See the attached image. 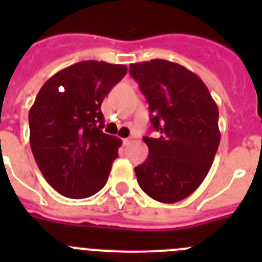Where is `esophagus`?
Listing matches in <instances>:
<instances>
[{
  "instance_id": "1",
  "label": "esophagus",
  "mask_w": 262,
  "mask_h": 262,
  "mask_svg": "<svg viewBox=\"0 0 262 262\" xmlns=\"http://www.w3.org/2000/svg\"><path fill=\"white\" fill-rule=\"evenodd\" d=\"M129 143H131V139H129V138L123 139V145H128Z\"/></svg>"
}]
</instances>
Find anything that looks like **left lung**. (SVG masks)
Returning a JSON list of instances; mask_svg holds the SVG:
<instances>
[{
	"label": "left lung",
	"instance_id": "left-lung-1",
	"mask_svg": "<svg viewBox=\"0 0 262 262\" xmlns=\"http://www.w3.org/2000/svg\"><path fill=\"white\" fill-rule=\"evenodd\" d=\"M129 73L147 98L157 138L144 136L149 154L135 168L139 186L163 203L185 200L212 165L221 133L219 111L196 75L168 60L129 64Z\"/></svg>",
	"mask_w": 262,
	"mask_h": 262
}]
</instances>
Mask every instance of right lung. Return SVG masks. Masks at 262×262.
<instances>
[{
	"instance_id": "add662e5",
	"label": "right lung",
	"mask_w": 262,
	"mask_h": 262,
	"mask_svg": "<svg viewBox=\"0 0 262 262\" xmlns=\"http://www.w3.org/2000/svg\"><path fill=\"white\" fill-rule=\"evenodd\" d=\"M127 73L122 64L86 60L57 72L29 113L30 144L48 184L68 198H88L107 182L122 142L107 135L101 105Z\"/></svg>"
}]
</instances>
